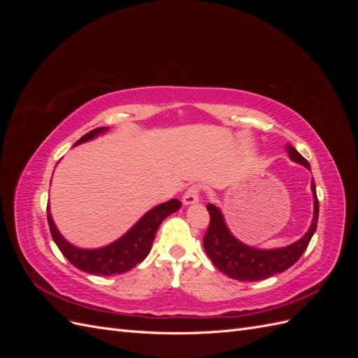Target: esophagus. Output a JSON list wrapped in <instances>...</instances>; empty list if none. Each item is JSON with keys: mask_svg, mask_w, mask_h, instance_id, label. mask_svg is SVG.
Instances as JSON below:
<instances>
[{"mask_svg": "<svg viewBox=\"0 0 358 358\" xmlns=\"http://www.w3.org/2000/svg\"><path fill=\"white\" fill-rule=\"evenodd\" d=\"M200 188L199 187H191V188H188L187 189V192L183 194V197H182V201H183V204H196V203H199V200H200Z\"/></svg>", "mask_w": 358, "mask_h": 358, "instance_id": "esophagus-1", "label": "esophagus"}]
</instances>
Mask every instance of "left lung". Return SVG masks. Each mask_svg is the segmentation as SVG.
I'll return each mask as SVG.
<instances>
[{
  "label": "left lung",
  "mask_w": 358,
  "mask_h": 358,
  "mask_svg": "<svg viewBox=\"0 0 358 358\" xmlns=\"http://www.w3.org/2000/svg\"><path fill=\"white\" fill-rule=\"evenodd\" d=\"M285 149L292 161L310 169L309 162L297 152L296 148L287 145ZM310 189L313 194V220L308 233L297 242L276 249H257L237 241L227 227L220 208H216L215 204H208L210 224L203 237V246L215 267L237 280H262L285 272L306 251L312 236L317 230L320 204L313 180L310 183Z\"/></svg>",
  "instance_id": "8db88e82"
}]
</instances>
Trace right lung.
I'll return each instance as SVG.
<instances>
[{"label": "right lung", "instance_id": "1", "mask_svg": "<svg viewBox=\"0 0 358 358\" xmlns=\"http://www.w3.org/2000/svg\"><path fill=\"white\" fill-rule=\"evenodd\" d=\"M107 129H109L107 127L92 129V131L82 136L74 146L90 142V140L95 138L96 136L104 134ZM180 206L182 203L176 199L155 206L154 209H150L148 213H145L122 237H119L117 241H115L110 245L96 249H82L64 239L61 233L58 231L55 222L52 220L49 206L48 222L53 242L57 243L62 255L66 257L74 267H78L82 272L96 276H112L125 273L138 263L143 262L148 257L150 248H152L155 234L159 229L161 222L164 221L169 215L179 210Z\"/></svg>", "mask_w": 358, "mask_h": 358}]
</instances>
